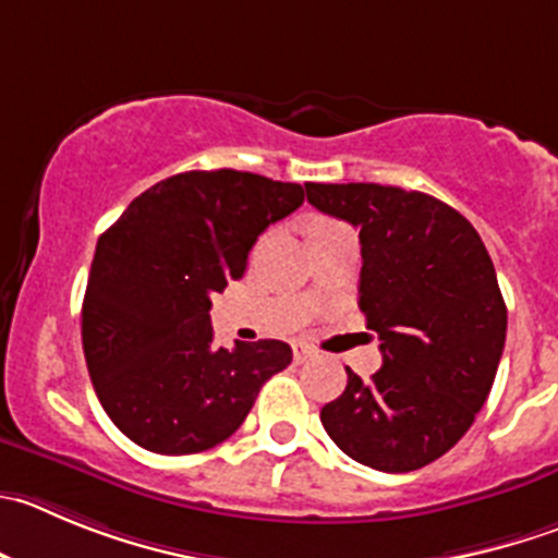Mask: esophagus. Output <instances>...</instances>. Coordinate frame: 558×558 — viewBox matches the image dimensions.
Returning a JSON list of instances; mask_svg holds the SVG:
<instances>
[{
  "instance_id": "1",
  "label": "esophagus",
  "mask_w": 558,
  "mask_h": 558,
  "mask_svg": "<svg viewBox=\"0 0 558 558\" xmlns=\"http://www.w3.org/2000/svg\"><path fill=\"white\" fill-rule=\"evenodd\" d=\"M310 355H315V350L310 348L306 342H293V359L295 362H306Z\"/></svg>"
}]
</instances>
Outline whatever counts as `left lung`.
Wrapping results in <instances>:
<instances>
[{
  "mask_svg": "<svg viewBox=\"0 0 558 558\" xmlns=\"http://www.w3.org/2000/svg\"><path fill=\"white\" fill-rule=\"evenodd\" d=\"M317 210L362 241L359 306L384 364L323 405L331 441L355 463L405 474L447 454L485 405L507 339V306L480 232L422 191L306 183Z\"/></svg>",
  "mask_w": 558,
  "mask_h": 558,
  "instance_id": "8db88e82",
  "label": "left lung"
}]
</instances>
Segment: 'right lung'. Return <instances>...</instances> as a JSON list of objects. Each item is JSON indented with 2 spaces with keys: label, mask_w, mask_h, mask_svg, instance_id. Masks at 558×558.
<instances>
[{
  "label": "right lung",
  "mask_w": 558,
  "mask_h": 558,
  "mask_svg": "<svg viewBox=\"0 0 558 558\" xmlns=\"http://www.w3.org/2000/svg\"><path fill=\"white\" fill-rule=\"evenodd\" d=\"M304 203L299 183L214 169L140 194L100 235L82 344L100 405L147 452L227 441L270 375L293 362L279 339L214 348L210 295L241 279L265 227Z\"/></svg>",
  "instance_id": "add662e5"
}]
</instances>
